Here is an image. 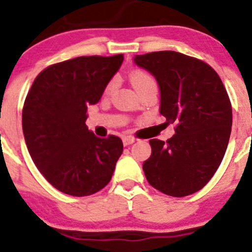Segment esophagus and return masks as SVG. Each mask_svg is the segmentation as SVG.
Instances as JSON below:
<instances>
[{
    "label": "esophagus",
    "instance_id": "1",
    "mask_svg": "<svg viewBox=\"0 0 252 252\" xmlns=\"http://www.w3.org/2000/svg\"><path fill=\"white\" fill-rule=\"evenodd\" d=\"M134 142H135L134 138H131V137H124L123 138L124 146H129V144H131V143H134Z\"/></svg>",
    "mask_w": 252,
    "mask_h": 252
}]
</instances>
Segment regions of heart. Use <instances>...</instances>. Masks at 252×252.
<instances>
[{
  "label": "heart",
  "mask_w": 252,
  "mask_h": 252,
  "mask_svg": "<svg viewBox=\"0 0 252 252\" xmlns=\"http://www.w3.org/2000/svg\"><path fill=\"white\" fill-rule=\"evenodd\" d=\"M129 79H130L131 85L134 87V89L137 90L138 93L142 92V90L147 89V88L151 87H157L156 85V80L153 79V76L149 75L148 72L143 71V70H134V71L130 72V75H129ZM117 85V80L113 79L110 80L109 83L106 84L105 87V94H109L110 92H113Z\"/></svg>",
  "instance_id": "heart-1"
}]
</instances>
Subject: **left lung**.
Returning a JSON list of instances; mask_svg holds the SVG:
<instances>
[{"label":"left lung","mask_w":252,"mask_h":252,"mask_svg":"<svg viewBox=\"0 0 252 252\" xmlns=\"http://www.w3.org/2000/svg\"><path fill=\"white\" fill-rule=\"evenodd\" d=\"M134 64L156 78L159 113L176 134L151 139L143 171L152 187L183 197L199 191L221 164L232 126V108L221 79L210 65L176 51L135 55Z\"/></svg>","instance_id":"obj_1"}]
</instances>
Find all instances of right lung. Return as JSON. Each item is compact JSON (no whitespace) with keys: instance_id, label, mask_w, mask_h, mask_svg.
<instances>
[{"instance_id":"right-lung-1","label":"right lung","mask_w":252,"mask_h":252,"mask_svg":"<svg viewBox=\"0 0 252 252\" xmlns=\"http://www.w3.org/2000/svg\"><path fill=\"white\" fill-rule=\"evenodd\" d=\"M124 56H80L42 70L27 94L22 130L33 163L56 189L96 193L110 182L123 153L121 138H98L87 110L100 100Z\"/></svg>"}]
</instances>
